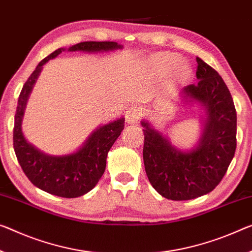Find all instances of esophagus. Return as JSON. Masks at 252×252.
<instances>
[{
	"label": "esophagus",
	"mask_w": 252,
	"mask_h": 252,
	"mask_svg": "<svg viewBox=\"0 0 252 252\" xmlns=\"http://www.w3.org/2000/svg\"><path fill=\"white\" fill-rule=\"evenodd\" d=\"M141 116H142L141 109H139V108L136 106H133V107H130L128 110H127L126 121H127V123L130 124V125H133V124H136L139 121Z\"/></svg>",
	"instance_id": "esophagus-1"
}]
</instances>
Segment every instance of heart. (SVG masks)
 I'll return each instance as SVG.
<instances>
[{
    "instance_id": "heart-1",
    "label": "heart",
    "mask_w": 252,
    "mask_h": 252,
    "mask_svg": "<svg viewBox=\"0 0 252 252\" xmlns=\"http://www.w3.org/2000/svg\"><path fill=\"white\" fill-rule=\"evenodd\" d=\"M180 56L176 53H157L149 61L151 72L154 75L162 76L170 71L168 79V90L172 91L177 87L188 82L191 77V68L188 64L181 63Z\"/></svg>"
}]
</instances>
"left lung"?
<instances>
[{
	"mask_svg": "<svg viewBox=\"0 0 252 252\" xmlns=\"http://www.w3.org/2000/svg\"><path fill=\"white\" fill-rule=\"evenodd\" d=\"M196 61L198 84L187 86L183 94L206 109L198 145L183 152L142 122L146 175L153 188L171 200H189L212 191L223 179L237 149V111L229 89L214 68L199 57Z\"/></svg>",
	"mask_w": 252,
	"mask_h": 252,
	"instance_id": "left-lung-1",
	"label": "left lung"
}]
</instances>
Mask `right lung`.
I'll return each instance as SVG.
<instances>
[{
    "label": "right lung",
    "instance_id": "right-lung-1",
    "mask_svg": "<svg viewBox=\"0 0 252 252\" xmlns=\"http://www.w3.org/2000/svg\"><path fill=\"white\" fill-rule=\"evenodd\" d=\"M123 48L115 41H83L68 48V52H109ZM59 48L45 57L23 84L14 116L13 148L15 156L28 179L41 190L52 195L75 198L91 190L106 170L107 154L125 126V119L119 118L95 129L79 151L62 157L40 152L29 144L21 130V122L27 100L46 62L61 54Z\"/></svg>",
    "mask_w": 252,
    "mask_h": 252
}]
</instances>
